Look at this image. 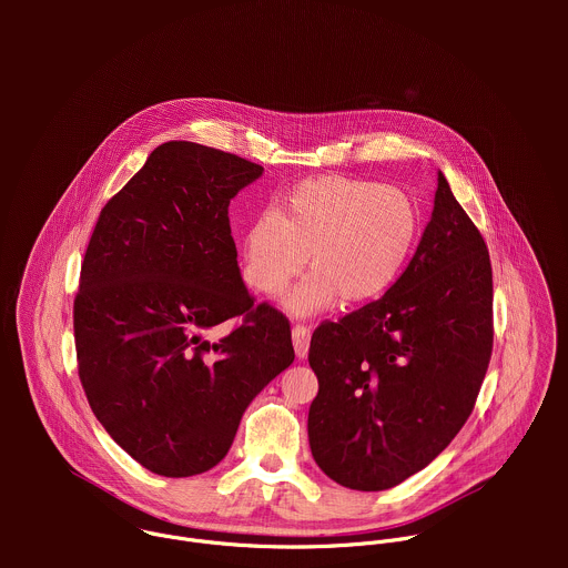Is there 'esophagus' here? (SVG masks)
<instances>
[{"label": "esophagus", "mask_w": 568, "mask_h": 568, "mask_svg": "<svg viewBox=\"0 0 568 568\" xmlns=\"http://www.w3.org/2000/svg\"><path fill=\"white\" fill-rule=\"evenodd\" d=\"M292 342H294L296 357L305 359L307 351H310V328L307 326H294L292 328Z\"/></svg>", "instance_id": "34e87169"}]
</instances>
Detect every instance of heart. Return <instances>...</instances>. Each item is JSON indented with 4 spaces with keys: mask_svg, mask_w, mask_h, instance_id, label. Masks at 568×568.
I'll use <instances>...</instances> for the list:
<instances>
[{
    "mask_svg": "<svg viewBox=\"0 0 568 568\" xmlns=\"http://www.w3.org/2000/svg\"><path fill=\"white\" fill-rule=\"evenodd\" d=\"M412 197L366 180L316 178L290 189L276 211L258 213L242 233V274L261 294L287 290L281 307L307 318L342 298L366 303L386 294L407 267L418 237Z\"/></svg>",
    "mask_w": 568,
    "mask_h": 568,
    "instance_id": "b5f03b06",
    "label": "heart"
}]
</instances>
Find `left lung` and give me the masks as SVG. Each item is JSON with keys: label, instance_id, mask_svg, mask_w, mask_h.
Returning a JSON list of instances; mask_svg holds the SVG:
<instances>
[{"label": "left lung", "instance_id": "left-lung-1", "mask_svg": "<svg viewBox=\"0 0 568 568\" xmlns=\"http://www.w3.org/2000/svg\"><path fill=\"white\" fill-rule=\"evenodd\" d=\"M490 355V254L438 171L432 220L407 270L382 298L312 335L316 465L362 493L420 471L469 418Z\"/></svg>", "mask_w": 568, "mask_h": 568}]
</instances>
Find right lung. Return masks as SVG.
<instances>
[{
  "instance_id": "right-lung-1",
  "label": "right lung",
  "mask_w": 568,
  "mask_h": 568,
  "mask_svg": "<svg viewBox=\"0 0 568 568\" xmlns=\"http://www.w3.org/2000/svg\"><path fill=\"white\" fill-rule=\"evenodd\" d=\"M252 161L169 141L103 206L73 301L78 375L105 432L159 476H195L229 452L252 399L294 362L287 318L254 305L229 202ZM243 316L226 338L220 322Z\"/></svg>"
}]
</instances>
